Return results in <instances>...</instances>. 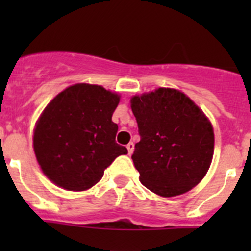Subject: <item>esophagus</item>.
Masks as SVG:
<instances>
[{
  "label": "esophagus",
  "instance_id": "obj_1",
  "mask_svg": "<svg viewBox=\"0 0 251 251\" xmlns=\"http://www.w3.org/2000/svg\"><path fill=\"white\" fill-rule=\"evenodd\" d=\"M126 148H127V151H128V154H132L133 153V148H135V144L132 143V142H130V143L127 144V146H126Z\"/></svg>",
  "mask_w": 251,
  "mask_h": 251
}]
</instances>
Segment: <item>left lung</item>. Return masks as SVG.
<instances>
[{"instance_id": "1", "label": "left lung", "mask_w": 251, "mask_h": 251, "mask_svg": "<svg viewBox=\"0 0 251 251\" xmlns=\"http://www.w3.org/2000/svg\"><path fill=\"white\" fill-rule=\"evenodd\" d=\"M131 109L141 136L132 154L141 183L161 197L191 191L214 155V130L203 110L181 91L164 87L133 96Z\"/></svg>"}]
</instances>
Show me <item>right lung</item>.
Segmentation results:
<instances>
[{
  "instance_id": "1",
  "label": "right lung",
  "mask_w": 251,
  "mask_h": 251,
  "mask_svg": "<svg viewBox=\"0 0 251 251\" xmlns=\"http://www.w3.org/2000/svg\"><path fill=\"white\" fill-rule=\"evenodd\" d=\"M120 96L102 86L76 83L55 96L34 130L37 163L48 178L68 191L95 186L127 149L115 142L111 121Z\"/></svg>"
}]
</instances>
